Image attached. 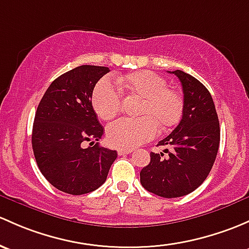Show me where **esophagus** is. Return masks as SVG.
Returning <instances> with one entry per match:
<instances>
[{"instance_id":"esophagus-1","label":"esophagus","mask_w":249,"mask_h":249,"mask_svg":"<svg viewBox=\"0 0 249 249\" xmlns=\"http://www.w3.org/2000/svg\"><path fill=\"white\" fill-rule=\"evenodd\" d=\"M132 149H118V155H126V154H131Z\"/></svg>"}]
</instances>
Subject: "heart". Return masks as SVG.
Instances as JSON below:
<instances>
[{"label": "heart", "mask_w": 249, "mask_h": 249, "mask_svg": "<svg viewBox=\"0 0 249 249\" xmlns=\"http://www.w3.org/2000/svg\"><path fill=\"white\" fill-rule=\"evenodd\" d=\"M120 86L143 98L140 118H120L107 127V140L113 146L132 149L153 140L159 126L168 129L178 124L184 111V99L168 87L163 77L153 71H137L120 78ZM123 94L116 83L105 77L91 94V106L101 119L109 120L122 108Z\"/></svg>", "instance_id": "heart-1"}]
</instances>
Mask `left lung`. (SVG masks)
Here are the masks:
<instances>
[{
  "label": "left lung",
  "instance_id": "obj_1",
  "mask_svg": "<svg viewBox=\"0 0 249 249\" xmlns=\"http://www.w3.org/2000/svg\"><path fill=\"white\" fill-rule=\"evenodd\" d=\"M177 75L184 91V111L179 125L158 145L163 153H151L150 163L141 171V184L163 198L186 196L199 187L213 166L219 146V122L210 91L196 77L181 70Z\"/></svg>",
  "mask_w": 249,
  "mask_h": 249
}]
</instances>
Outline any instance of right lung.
Listing matches in <instances>:
<instances>
[{
    "label": "right lung",
    "mask_w": 249,
    "mask_h": 249,
    "mask_svg": "<svg viewBox=\"0 0 249 249\" xmlns=\"http://www.w3.org/2000/svg\"><path fill=\"white\" fill-rule=\"evenodd\" d=\"M106 67L80 65L50 85L36 108L32 148L41 174L62 192L80 196L106 181L117 151L95 143L104 126L91 106L96 82ZM90 142L93 147L82 144Z\"/></svg>",
    "instance_id": "add662e5"
}]
</instances>
